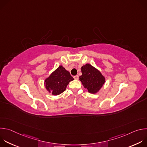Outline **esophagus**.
Returning a JSON list of instances; mask_svg holds the SVG:
<instances>
[{"label": "esophagus", "mask_w": 147, "mask_h": 147, "mask_svg": "<svg viewBox=\"0 0 147 147\" xmlns=\"http://www.w3.org/2000/svg\"><path fill=\"white\" fill-rule=\"evenodd\" d=\"M73 77H74V78L75 80H78V76H74Z\"/></svg>", "instance_id": "1"}]
</instances>
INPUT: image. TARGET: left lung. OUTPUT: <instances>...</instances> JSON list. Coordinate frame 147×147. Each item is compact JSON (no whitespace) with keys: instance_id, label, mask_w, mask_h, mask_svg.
Instances as JSON below:
<instances>
[{"instance_id":"8db88e82","label":"left lung","mask_w":147,"mask_h":147,"mask_svg":"<svg viewBox=\"0 0 147 147\" xmlns=\"http://www.w3.org/2000/svg\"><path fill=\"white\" fill-rule=\"evenodd\" d=\"M81 69L82 75L79 80L84 87L91 94L98 93L106 81L105 77L99 70L88 63L83 65Z\"/></svg>"}]
</instances>
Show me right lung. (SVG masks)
I'll list each match as a JSON object with an SVG mask.
<instances>
[{
	"label": "right lung",
	"instance_id": "obj_1",
	"mask_svg": "<svg viewBox=\"0 0 147 147\" xmlns=\"http://www.w3.org/2000/svg\"><path fill=\"white\" fill-rule=\"evenodd\" d=\"M74 80L69 71L61 65L45 78L44 86L46 90L52 95H58L64 92L69 82Z\"/></svg>",
	"mask_w": 147,
	"mask_h": 147
}]
</instances>
